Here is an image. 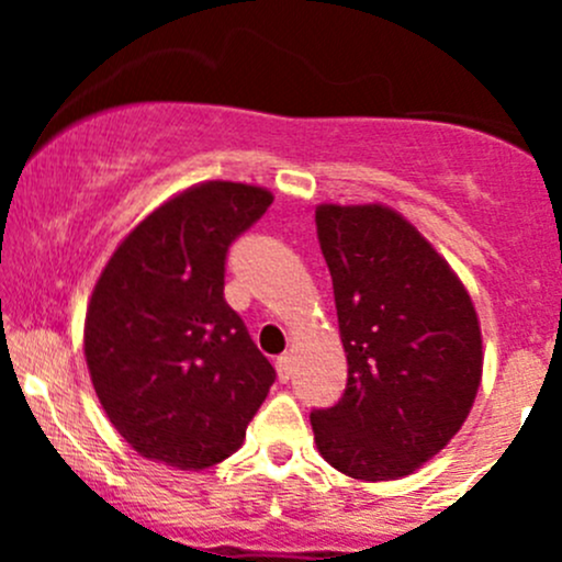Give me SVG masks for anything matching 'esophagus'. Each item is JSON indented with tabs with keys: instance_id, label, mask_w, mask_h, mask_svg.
Wrapping results in <instances>:
<instances>
[{
	"instance_id": "esophagus-1",
	"label": "esophagus",
	"mask_w": 562,
	"mask_h": 562,
	"mask_svg": "<svg viewBox=\"0 0 562 562\" xmlns=\"http://www.w3.org/2000/svg\"><path fill=\"white\" fill-rule=\"evenodd\" d=\"M277 375H280L282 383H288V380L293 378V357H290V353L277 357Z\"/></svg>"
}]
</instances>
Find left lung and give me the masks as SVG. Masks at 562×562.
Listing matches in <instances>:
<instances>
[{
  "label": "left lung",
  "mask_w": 562,
  "mask_h": 562,
  "mask_svg": "<svg viewBox=\"0 0 562 562\" xmlns=\"http://www.w3.org/2000/svg\"><path fill=\"white\" fill-rule=\"evenodd\" d=\"M348 378L312 412L319 454L359 481L415 473L465 423L481 383V327L468 290L385 205H319Z\"/></svg>",
  "instance_id": "8db88e82"
}]
</instances>
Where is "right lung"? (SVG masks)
<instances>
[{"label":"right lung","mask_w":562,"mask_h":562,"mask_svg":"<svg viewBox=\"0 0 562 562\" xmlns=\"http://www.w3.org/2000/svg\"><path fill=\"white\" fill-rule=\"evenodd\" d=\"M272 205L205 182L153 211L97 280L83 353L113 428L147 460L203 470L243 447L277 372L224 299L229 245Z\"/></svg>","instance_id":"1"}]
</instances>
